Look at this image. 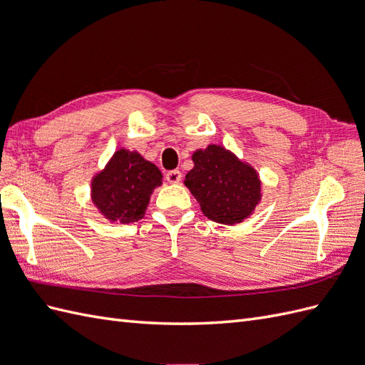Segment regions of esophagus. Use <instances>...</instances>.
<instances>
[{
	"mask_svg": "<svg viewBox=\"0 0 365 365\" xmlns=\"http://www.w3.org/2000/svg\"><path fill=\"white\" fill-rule=\"evenodd\" d=\"M181 178H182V175H181V172L180 170H169L168 173H165V180H168L170 184H176V182H180L181 181Z\"/></svg>",
	"mask_w": 365,
	"mask_h": 365,
	"instance_id": "esophagus-1",
	"label": "esophagus"
}]
</instances>
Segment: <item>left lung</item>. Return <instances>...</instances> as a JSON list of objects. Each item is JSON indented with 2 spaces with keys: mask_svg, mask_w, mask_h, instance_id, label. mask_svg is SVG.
I'll return each mask as SVG.
<instances>
[{
  "mask_svg": "<svg viewBox=\"0 0 365 365\" xmlns=\"http://www.w3.org/2000/svg\"><path fill=\"white\" fill-rule=\"evenodd\" d=\"M195 168L185 175L202 213L219 224L242 222L260 200V181L250 165L220 146L193 153Z\"/></svg>",
  "mask_w": 365,
  "mask_h": 365,
  "instance_id": "left-lung-1",
  "label": "left lung"
}]
</instances>
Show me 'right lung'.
Masks as SVG:
<instances>
[{
    "label": "right lung",
    "instance_id": "add662e5",
    "mask_svg": "<svg viewBox=\"0 0 365 365\" xmlns=\"http://www.w3.org/2000/svg\"><path fill=\"white\" fill-rule=\"evenodd\" d=\"M161 178L157 165L140 153L120 149L93 180V201L108 219L137 222L146 212L152 190L161 185Z\"/></svg>",
    "mask_w": 365,
    "mask_h": 365
}]
</instances>
